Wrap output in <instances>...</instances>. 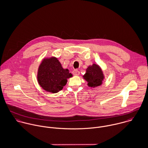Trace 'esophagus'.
I'll return each instance as SVG.
<instances>
[{"mask_svg":"<svg viewBox=\"0 0 148 148\" xmlns=\"http://www.w3.org/2000/svg\"><path fill=\"white\" fill-rule=\"evenodd\" d=\"M73 74L75 75V76H78L80 74V71H78L77 69H75L73 71Z\"/></svg>","mask_w":148,"mask_h":148,"instance_id":"esophagus-1","label":"esophagus"}]
</instances>
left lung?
<instances>
[{"mask_svg":"<svg viewBox=\"0 0 148 148\" xmlns=\"http://www.w3.org/2000/svg\"><path fill=\"white\" fill-rule=\"evenodd\" d=\"M84 79L90 87L98 86L102 84L104 75L100 67L95 64L88 66L84 76Z\"/></svg>","mask_w":148,"mask_h":148,"instance_id":"8db88e82","label":"left lung"}]
</instances>
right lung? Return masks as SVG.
<instances>
[{
    "mask_svg": "<svg viewBox=\"0 0 148 148\" xmlns=\"http://www.w3.org/2000/svg\"><path fill=\"white\" fill-rule=\"evenodd\" d=\"M72 76L68 69H64L58 59L52 57L45 59L40 65L38 81L42 89L55 93L62 90L67 79Z\"/></svg>",
    "mask_w": 148,
    "mask_h": 148,
    "instance_id": "1",
    "label": "right lung"
}]
</instances>
